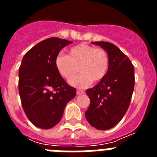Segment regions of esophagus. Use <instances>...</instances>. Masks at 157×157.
Returning a JSON list of instances; mask_svg holds the SVG:
<instances>
[{
    "label": "esophagus",
    "instance_id": "34e87169",
    "mask_svg": "<svg viewBox=\"0 0 157 157\" xmlns=\"http://www.w3.org/2000/svg\"><path fill=\"white\" fill-rule=\"evenodd\" d=\"M76 93H77L78 95H81V94H84V93H85V92H84V91H83V90H77V92H76Z\"/></svg>",
    "mask_w": 157,
    "mask_h": 157
}]
</instances>
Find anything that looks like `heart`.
Instances as JSON below:
<instances>
[{"instance_id": "heart-1", "label": "heart", "mask_w": 157, "mask_h": 157, "mask_svg": "<svg viewBox=\"0 0 157 157\" xmlns=\"http://www.w3.org/2000/svg\"><path fill=\"white\" fill-rule=\"evenodd\" d=\"M55 65L59 75L69 81L80 69L83 73L70 82L72 86L84 88L94 81L99 82L106 76L109 60L107 52L101 48H95L86 43L72 47L67 56L58 55Z\"/></svg>"}]
</instances>
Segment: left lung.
<instances>
[{
    "mask_svg": "<svg viewBox=\"0 0 157 157\" xmlns=\"http://www.w3.org/2000/svg\"><path fill=\"white\" fill-rule=\"evenodd\" d=\"M108 53L109 70L103 80L86 90L90 104L86 118L98 130L114 127L130 105L134 87V69L130 59L117 46L107 41H94Z\"/></svg>",
    "mask_w": 157,
    "mask_h": 157,
    "instance_id": "1",
    "label": "left lung"
}]
</instances>
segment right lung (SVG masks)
Instances as JSON below:
<instances>
[{"label": "right lung", "instance_id": "1", "mask_svg": "<svg viewBox=\"0 0 157 157\" xmlns=\"http://www.w3.org/2000/svg\"><path fill=\"white\" fill-rule=\"evenodd\" d=\"M72 41L50 37L37 43L25 54L19 70V93L25 113L34 126L50 129L76 95L56 70L55 59Z\"/></svg>", "mask_w": 157, "mask_h": 157}]
</instances>
